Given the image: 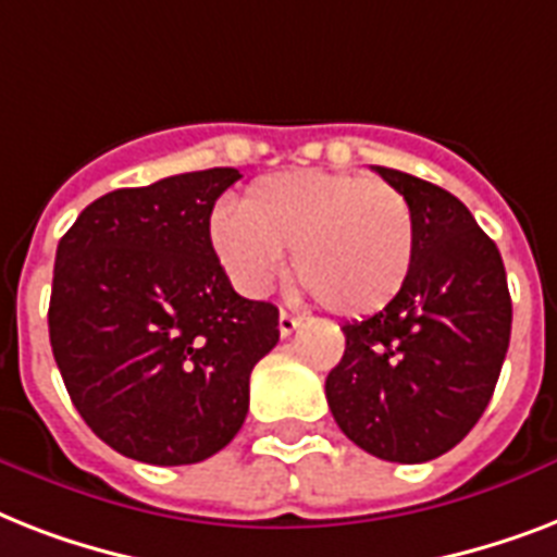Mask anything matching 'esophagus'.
<instances>
[{"label":"esophagus","mask_w":557,"mask_h":557,"mask_svg":"<svg viewBox=\"0 0 557 557\" xmlns=\"http://www.w3.org/2000/svg\"><path fill=\"white\" fill-rule=\"evenodd\" d=\"M297 326H300V318H297V314L280 312V335H283V338H288Z\"/></svg>","instance_id":"esophagus-1"}]
</instances>
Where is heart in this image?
<instances>
[{
	"mask_svg": "<svg viewBox=\"0 0 557 557\" xmlns=\"http://www.w3.org/2000/svg\"><path fill=\"white\" fill-rule=\"evenodd\" d=\"M210 245L245 295H262L292 251L314 300L344 318L393 304L416 262V216L398 187L361 173L292 170L253 182L210 219Z\"/></svg>",
	"mask_w": 557,
	"mask_h": 557,
	"instance_id": "obj_1",
	"label": "heart"
}]
</instances>
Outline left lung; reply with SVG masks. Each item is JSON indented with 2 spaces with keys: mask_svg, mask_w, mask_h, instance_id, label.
<instances>
[{
  "mask_svg": "<svg viewBox=\"0 0 557 557\" xmlns=\"http://www.w3.org/2000/svg\"><path fill=\"white\" fill-rule=\"evenodd\" d=\"M416 216V262L396 300L347 323V349L326 375L335 422L387 462H428L468 436L492 401L511 335L497 245L448 190L375 168Z\"/></svg>",
  "mask_w": 557,
  "mask_h": 557,
  "instance_id": "obj_1",
  "label": "left lung"
}]
</instances>
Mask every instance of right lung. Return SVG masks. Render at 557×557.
Listing matches in <instances>:
<instances>
[{"instance_id": "obj_1", "label": "right lung", "mask_w": 557, "mask_h": 557, "mask_svg": "<svg viewBox=\"0 0 557 557\" xmlns=\"http://www.w3.org/2000/svg\"><path fill=\"white\" fill-rule=\"evenodd\" d=\"M236 178L213 168L112 190L57 245L54 361L83 422L138 462L225 448L253 364L277 347V306L236 295L210 245L213 205Z\"/></svg>"}]
</instances>
